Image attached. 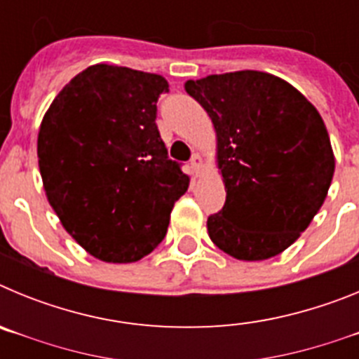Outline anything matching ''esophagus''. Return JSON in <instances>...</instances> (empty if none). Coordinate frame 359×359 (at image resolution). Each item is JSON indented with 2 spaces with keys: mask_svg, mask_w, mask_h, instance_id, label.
<instances>
[{
  "mask_svg": "<svg viewBox=\"0 0 359 359\" xmlns=\"http://www.w3.org/2000/svg\"><path fill=\"white\" fill-rule=\"evenodd\" d=\"M190 167H192V170H194V172H199V170H201L203 160L199 154H194V156L190 158Z\"/></svg>",
  "mask_w": 359,
  "mask_h": 359,
  "instance_id": "1",
  "label": "esophagus"
}]
</instances>
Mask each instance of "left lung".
Returning <instances> with one entry per match:
<instances>
[{
	"label": "left lung",
	"mask_w": 359,
	"mask_h": 359,
	"mask_svg": "<svg viewBox=\"0 0 359 359\" xmlns=\"http://www.w3.org/2000/svg\"><path fill=\"white\" fill-rule=\"evenodd\" d=\"M214 123L226 201L207 221L219 250L239 261L282 253L309 226L334 174L329 133L290 82L255 69L187 81Z\"/></svg>",
	"instance_id": "obj_1"
}]
</instances>
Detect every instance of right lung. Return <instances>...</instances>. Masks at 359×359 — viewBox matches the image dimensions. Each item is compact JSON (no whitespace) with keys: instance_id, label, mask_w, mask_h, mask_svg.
<instances>
[{"instance_id":"1","label":"right lung","mask_w":359,"mask_h":359,"mask_svg":"<svg viewBox=\"0 0 359 359\" xmlns=\"http://www.w3.org/2000/svg\"><path fill=\"white\" fill-rule=\"evenodd\" d=\"M167 91L156 73L93 65L62 88L41 122L48 203L69 236L104 262L149 255L189 189L156 126L158 97Z\"/></svg>"}]
</instances>
